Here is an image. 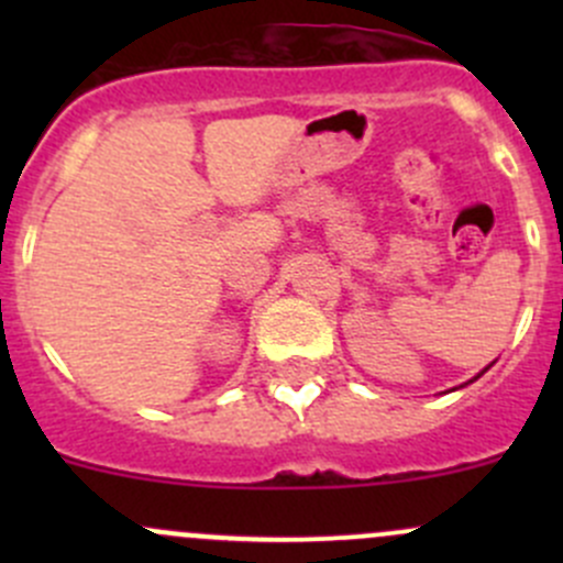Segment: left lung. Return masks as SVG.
<instances>
[{"mask_svg":"<svg viewBox=\"0 0 563 563\" xmlns=\"http://www.w3.org/2000/svg\"><path fill=\"white\" fill-rule=\"evenodd\" d=\"M490 365H493V362H490ZM490 365H487V367H485V371H482V373H487V371H490ZM482 373H479V376H482ZM479 376H476V378H479ZM471 382H474V378H471Z\"/></svg>","mask_w":563,"mask_h":563,"instance_id":"left-lung-1","label":"left lung"}]
</instances>
